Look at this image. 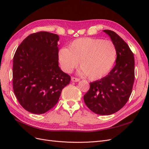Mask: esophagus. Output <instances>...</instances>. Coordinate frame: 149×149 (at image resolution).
Wrapping results in <instances>:
<instances>
[{"label": "esophagus", "mask_w": 149, "mask_h": 149, "mask_svg": "<svg viewBox=\"0 0 149 149\" xmlns=\"http://www.w3.org/2000/svg\"><path fill=\"white\" fill-rule=\"evenodd\" d=\"M71 81H72V82H79V81H80V79H78V78H75V77H72L71 78Z\"/></svg>", "instance_id": "1"}]
</instances>
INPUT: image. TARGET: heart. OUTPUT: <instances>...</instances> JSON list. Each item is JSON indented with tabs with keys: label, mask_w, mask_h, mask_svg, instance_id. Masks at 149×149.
<instances>
[{
	"label": "heart",
	"mask_w": 149,
	"mask_h": 149,
	"mask_svg": "<svg viewBox=\"0 0 149 149\" xmlns=\"http://www.w3.org/2000/svg\"><path fill=\"white\" fill-rule=\"evenodd\" d=\"M117 49L112 41L101 39L81 38L72 42L69 48H61L59 61L66 73H70L77 66L79 74L89 79L98 80L105 77L115 63Z\"/></svg>",
	"instance_id": "1"
}]
</instances>
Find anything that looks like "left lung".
Wrapping results in <instances>:
<instances>
[{"instance_id": "left-lung-1", "label": "left lung", "mask_w": 149, "mask_h": 149, "mask_svg": "<svg viewBox=\"0 0 149 149\" xmlns=\"http://www.w3.org/2000/svg\"><path fill=\"white\" fill-rule=\"evenodd\" d=\"M103 32L116 47V65L105 77L90 83L84 100L92 112L110 115L121 109L129 100L134 81V58L128 45L119 36L110 30Z\"/></svg>"}]
</instances>
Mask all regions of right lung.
Masks as SVG:
<instances>
[{"label": "right lung", "instance_id": "1", "mask_svg": "<svg viewBox=\"0 0 149 149\" xmlns=\"http://www.w3.org/2000/svg\"><path fill=\"white\" fill-rule=\"evenodd\" d=\"M59 36L39 32L30 34L13 58V86L19 104L29 112H47L58 102L70 77L58 65Z\"/></svg>", "mask_w": 149, "mask_h": 149}]
</instances>
